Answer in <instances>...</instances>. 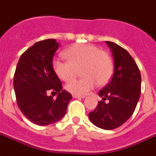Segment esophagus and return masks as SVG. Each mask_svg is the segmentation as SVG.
Returning <instances> with one entry per match:
<instances>
[{
	"mask_svg": "<svg viewBox=\"0 0 156 156\" xmlns=\"http://www.w3.org/2000/svg\"><path fill=\"white\" fill-rule=\"evenodd\" d=\"M72 97L76 99V98H80V99H84L85 96V95H79V94H72Z\"/></svg>",
	"mask_w": 156,
	"mask_h": 156,
	"instance_id": "1",
	"label": "esophagus"
}]
</instances>
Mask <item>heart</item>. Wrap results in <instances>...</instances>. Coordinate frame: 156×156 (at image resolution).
Returning <instances> with one entry per match:
<instances>
[{
	"instance_id": "b5f03b06",
	"label": "heart",
	"mask_w": 156,
	"mask_h": 156,
	"mask_svg": "<svg viewBox=\"0 0 156 156\" xmlns=\"http://www.w3.org/2000/svg\"><path fill=\"white\" fill-rule=\"evenodd\" d=\"M66 62L55 58L51 67L59 79L68 81L80 69V79L72 80L66 85V90L74 94H85L95 87L106 85L112 77L113 62L107 51L86 43L72 45L64 52Z\"/></svg>"
}]
</instances>
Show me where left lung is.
<instances>
[{
    "label": "left lung",
    "instance_id": "left-lung-1",
    "mask_svg": "<svg viewBox=\"0 0 156 156\" xmlns=\"http://www.w3.org/2000/svg\"><path fill=\"white\" fill-rule=\"evenodd\" d=\"M112 51L114 73L108 85L99 92L103 100L89 118L95 126L113 130L122 126L133 114L140 95V70L128 51L118 44L106 41ZM109 99L108 103L105 100Z\"/></svg>",
    "mask_w": 156,
    "mask_h": 156
}]
</instances>
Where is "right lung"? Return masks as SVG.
<instances>
[{
    "mask_svg": "<svg viewBox=\"0 0 156 156\" xmlns=\"http://www.w3.org/2000/svg\"><path fill=\"white\" fill-rule=\"evenodd\" d=\"M58 48L55 39L37 42L21 55L14 75L19 108L26 118L40 126L62 118L72 99L71 94L62 90L60 79L51 67ZM49 93H58L57 99L48 96Z\"/></svg>",
    "mask_w": 156,
    "mask_h": 156,
    "instance_id": "1",
    "label": "right lung"
}]
</instances>
